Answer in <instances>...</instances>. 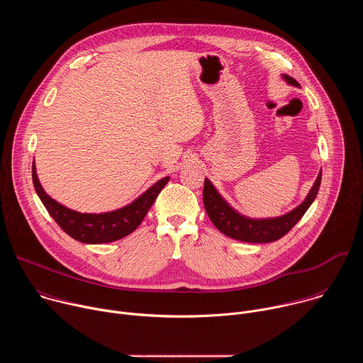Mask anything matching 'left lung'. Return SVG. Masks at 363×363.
<instances>
[{"label": "left lung", "mask_w": 363, "mask_h": 363, "mask_svg": "<svg viewBox=\"0 0 363 363\" xmlns=\"http://www.w3.org/2000/svg\"><path fill=\"white\" fill-rule=\"evenodd\" d=\"M284 79L294 86H298V83L289 76H284ZM322 182V171L313 185L310 189L307 198L304 202H301L297 208H294L291 213L279 217V218H269V220H251L247 217L240 216L235 213L231 206L220 196L217 189L213 186V184L205 178L203 181V206L205 211L208 214L213 224L225 235L244 241V242H272L280 240L283 235H286L304 216L307 208L315 201L319 186Z\"/></svg>", "instance_id": "obj_1"}]
</instances>
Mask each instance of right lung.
Listing matches in <instances>:
<instances>
[{
  "label": "right lung",
  "instance_id": "right-lung-1",
  "mask_svg": "<svg viewBox=\"0 0 363 363\" xmlns=\"http://www.w3.org/2000/svg\"><path fill=\"white\" fill-rule=\"evenodd\" d=\"M169 181L168 177L162 178L152 185L145 194H142L130 205L121 210L105 214H82L66 208L53 198H50L38 182L35 167L33 164V184L41 202L44 203L48 214L59 224V227L72 238L84 244H101L121 240L133 233L145 216L147 214L152 203L158 194Z\"/></svg>",
  "mask_w": 363,
  "mask_h": 363
}]
</instances>
